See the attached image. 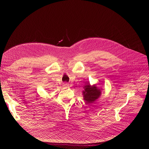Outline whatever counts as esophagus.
I'll use <instances>...</instances> for the list:
<instances>
[{"instance_id":"1","label":"esophagus","mask_w":149,"mask_h":149,"mask_svg":"<svg viewBox=\"0 0 149 149\" xmlns=\"http://www.w3.org/2000/svg\"><path fill=\"white\" fill-rule=\"evenodd\" d=\"M64 86H68L69 84L68 83H64Z\"/></svg>"}]
</instances>
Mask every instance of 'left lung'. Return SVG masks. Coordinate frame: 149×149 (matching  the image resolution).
Returning <instances> with one entry per match:
<instances>
[{
	"instance_id": "8db88e82",
	"label": "left lung",
	"mask_w": 149,
	"mask_h": 149,
	"mask_svg": "<svg viewBox=\"0 0 149 149\" xmlns=\"http://www.w3.org/2000/svg\"><path fill=\"white\" fill-rule=\"evenodd\" d=\"M101 90L96 85H91L87 84L84 86L83 95L84 100L86 103H92L101 95Z\"/></svg>"
}]
</instances>
